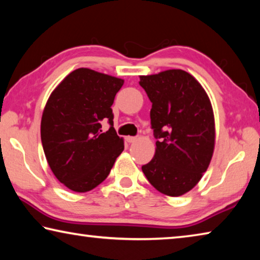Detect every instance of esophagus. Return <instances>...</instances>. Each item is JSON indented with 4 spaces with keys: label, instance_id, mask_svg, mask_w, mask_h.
I'll return each instance as SVG.
<instances>
[{
    "label": "esophagus",
    "instance_id": "34e87169",
    "mask_svg": "<svg viewBox=\"0 0 260 260\" xmlns=\"http://www.w3.org/2000/svg\"><path fill=\"white\" fill-rule=\"evenodd\" d=\"M136 139H138V138H136V136H126V141H127V142H128V143L135 142Z\"/></svg>",
    "mask_w": 260,
    "mask_h": 260
}]
</instances>
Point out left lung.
I'll use <instances>...</instances> for the list:
<instances>
[{"mask_svg":"<svg viewBox=\"0 0 260 260\" xmlns=\"http://www.w3.org/2000/svg\"><path fill=\"white\" fill-rule=\"evenodd\" d=\"M152 103L156 152L142 171L158 191L181 196L200 181L214 149V118L203 87L182 70L140 77Z\"/></svg>","mask_w":260,"mask_h":260,"instance_id":"left-lung-1","label":"left lung"}]
</instances>
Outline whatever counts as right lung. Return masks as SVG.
Returning a JSON list of instances; mask_svg holds the SVG:
<instances>
[{"label":"right lung","instance_id":"1","mask_svg":"<svg viewBox=\"0 0 260 260\" xmlns=\"http://www.w3.org/2000/svg\"><path fill=\"white\" fill-rule=\"evenodd\" d=\"M122 79L78 69L52 91L41 120L43 151L58 181L77 192L103 182L124 141L113 128L112 104ZM110 125L102 132V124Z\"/></svg>","mask_w":260,"mask_h":260}]
</instances>
